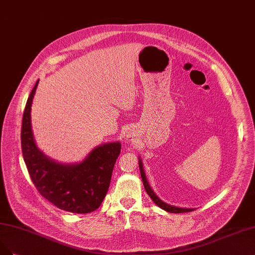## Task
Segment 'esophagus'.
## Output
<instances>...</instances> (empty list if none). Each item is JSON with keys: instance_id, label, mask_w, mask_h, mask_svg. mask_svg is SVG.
<instances>
[{"instance_id": "34e87169", "label": "esophagus", "mask_w": 255, "mask_h": 255, "mask_svg": "<svg viewBox=\"0 0 255 255\" xmlns=\"http://www.w3.org/2000/svg\"><path fill=\"white\" fill-rule=\"evenodd\" d=\"M133 136H131L130 134H128L127 135V141H128V142H131V141H133Z\"/></svg>"}]
</instances>
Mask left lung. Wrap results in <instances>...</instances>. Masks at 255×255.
Wrapping results in <instances>:
<instances>
[{
  "instance_id": "obj_1",
  "label": "left lung",
  "mask_w": 255,
  "mask_h": 255,
  "mask_svg": "<svg viewBox=\"0 0 255 255\" xmlns=\"http://www.w3.org/2000/svg\"><path fill=\"white\" fill-rule=\"evenodd\" d=\"M138 162H139V170H140V175H141V178H142V182H143V186H144V189L147 193V195L151 197V199L154 201V204L157 205L159 208H161L162 210H164V211L166 212H171V213H183V212H191L193 211V208H179V207H175V206H171L169 204L164 203V201H162L159 197H158L154 191L152 190V188L150 187V184H148L147 182V179H146V176H145V173H144V170H143V164H142V161L141 159H140V157L138 158Z\"/></svg>"
}]
</instances>
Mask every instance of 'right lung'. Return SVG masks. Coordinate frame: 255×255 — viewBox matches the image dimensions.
I'll return each mask as SVG.
<instances>
[{
	"mask_svg": "<svg viewBox=\"0 0 255 255\" xmlns=\"http://www.w3.org/2000/svg\"><path fill=\"white\" fill-rule=\"evenodd\" d=\"M39 80L26 102L21 143L24 161L40 194L57 208L72 213H91L107 195L121 143L96 146L81 162L60 163L44 154L34 141L31 128V103Z\"/></svg>",
	"mask_w": 255,
	"mask_h": 255,
	"instance_id": "1",
	"label": "right lung"
}]
</instances>
